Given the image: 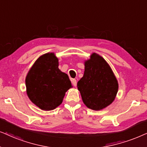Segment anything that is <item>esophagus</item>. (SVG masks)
Listing matches in <instances>:
<instances>
[{
	"label": "esophagus",
	"instance_id": "34e87169",
	"mask_svg": "<svg viewBox=\"0 0 147 147\" xmlns=\"http://www.w3.org/2000/svg\"><path fill=\"white\" fill-rule=\"evenodd\" d=\"M72 85L75 86V87H76V86H77V80H76V79H72Z\"/></svg>",
	"mask_w": 147,
	"mask_h": 147
}]
</instances>
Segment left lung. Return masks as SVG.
<instances>
[{
	"label": "left lung",
	"instance_id": "8db88e82",
	"mask_svg": "<svg viewBox=\"0 0 147 147\" xmlns=\"http://www.w3.org/2000/svg\"><path fill=\"white\" fill-rule=\"evenodd\" d=\"M84 64L85 72L77 83L78 89L88 108L101 110L114 101L118 81L108 63L99 54L93 53Z\"/></svg>",
	"mask_w": 147,
	"mask_h": 147
}]
</instances>
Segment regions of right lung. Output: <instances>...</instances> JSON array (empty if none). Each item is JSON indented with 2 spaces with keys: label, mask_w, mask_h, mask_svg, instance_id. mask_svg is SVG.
<instances>
[{
  "label": "right lung",
  "mask_w": 147,
  "mask_h": 147,
  "mask_svg": "<svg viewBox=\"0 0 147 147\" xmlns=\"http://www.w3.org/2000/svg\"><path fill=\"white\" fill-rule=\"evenodd\" d=\"M25 85L29 99L45 111L59 106L72 87L67 74L58 68V58L52 52L37 59L26 76Z\"/></svg>",
  "instance_id": "1"
}]
</instances>
